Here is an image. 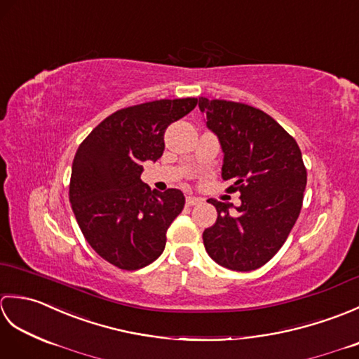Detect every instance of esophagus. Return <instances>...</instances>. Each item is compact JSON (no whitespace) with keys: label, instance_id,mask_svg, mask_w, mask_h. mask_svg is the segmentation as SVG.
Instances as JSON below:
<instances>
[{"label":"esophagus","instance_id":"obj_1","mask_svg":"<svg viewBox=\"0 0 359 359\" xmlns=\"http://www.w3.org/2000/svg\"><path fill=\"white\" fill-rule=\"evenodd\" d=\"M202 202V199H199V197H194V196H188L187 197V205L188 207H193V205H197V203H201Z\"/></svg>","mask_w":359,"mask_h":359}]
</instances>
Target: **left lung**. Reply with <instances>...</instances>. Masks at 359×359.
<instances>
[{
  "label": "left lung",
  "instance_id": "obj_1",
  "mask_svg": "<svg viewBox=\"0 0 359 359\" xmlns=\"http://www.w3.org/2000/svg\"><path fill=\"white\" fill-rule=\"evenodd\" d=\"M207 126L224 151L226 191L241 193V207L210 199L216 224L203 231L212 261L234 271L265 265L284 245L299 216L307 170L296 140L269 114L245 103L199 98Z\"/></svg>",
  "mask_w": 359,
  "mask_h": 359
}]
</instances>
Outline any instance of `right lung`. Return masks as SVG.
Returning <instances> with one entry per match:
<instances>
[{
	"label": "right lung",
	"instance_id": "obj_1",
	"mask_svg": "<svg viewBox=\"0 0 359 359\" xmlns=\"http://www.w3.org/2000/svg\"><path fill=\"white\" fill-rule=\"evenodd\" d=\"M197 98L129 106L97 125L75 152L69 201L88 243L121 270H139L163 253L166 230L185 205L180 189L165 193L140 180L142 162L162 157L172 121Z\"/></svg>",
	"mask_w": 359,
	"mask_h": 359
}]
</instances>
